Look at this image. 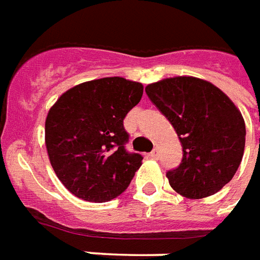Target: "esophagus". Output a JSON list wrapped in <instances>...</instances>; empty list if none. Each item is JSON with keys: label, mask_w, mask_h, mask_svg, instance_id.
I'll list each match as a JSON object with an SVG mask.
<instances>
[{"label": "esophagus", "mask_w": 260, "mask_h": 260, "mask_svg": "<svg viewBox=\"0 0 260 260\" xmlns=\"http://www.w3.org/2000/svg\"><path fill=\"white\" fill-rule=\"evenodd\" d=\"M150 155H151V158H154V159H158L159 157V151L157 149H154L151 153H150Z\"/></svg>", "instance_id": "esophagus-1"}]
</instances>
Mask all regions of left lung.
Instances as JSON below:
<instances>
[{
    "instance_id": "8db88e82",
    "label": "left lung",
    "mask_w": 260,
    "mask_h": 260,
    "mask_svg": "<svg viewBox=\"0 0 260 260\" xmlns=\"http://www.w3.org/2000/svg\"><path fill=\"white\" fill-rule=\"evenodd\" d=\"M146 93L172 124L182 145L180 164L167 172L171 187L187 199L218 193L243 159L241 113L219 88L194 77L150 84Z\"/></svg>"
}]
</instances>
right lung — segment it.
Here are the masks:
<instances>
[{"label": "right lung", "mask_w": 260, "mask_h": 260, "mask_svg": "<svg viewBox=\"0 0 260 260\" xmlns=\"http://www.w3.org/2000/svg\"><path fill=\"white\" fill-rule=\"evenodd\" d=\"M143 95V85L107 77L71 88L57 99L45 121L52 168L71 194L91 203L120 196L143 157L125 145L124 118Z\"/></svg>", "instance_id": "1"}]
</instances>
